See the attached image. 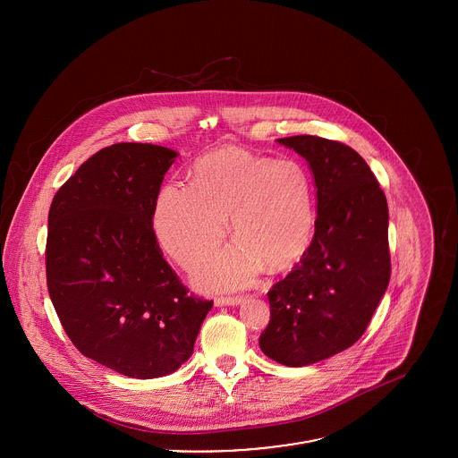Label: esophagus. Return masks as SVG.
<instances>
[{"label":"esophagus","instance_id":"1","mask_svg":"<svg viewBox=\"0 0 458 458\" xmlns=\"http://www.w3.org/2000/svg\"><path fill=\"white\" fill-rule=\"evenodd\" d=\"M243 300H245L243 296H227V298L220 296L215 300V307H234V305L243 303Z\"/></svg>","mask_w":458,"mask_h":458}]
</instances>
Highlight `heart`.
Segmentation results:
<instances>
[{"label": "heart", "mask_w": 458, "mask_h": 458, "mask_svg": "<svg viewBox=\"0 0 458 458\" xmlns=\"http://www.w3.org/2000/svg\"><path fill=\"white\" fill-rule=\"evenodd\" d=\"M236 243L197 271L208 287H245L264 266L282 271L300 261L316 231L314 182L296 158L256 155L220 146L200 157L191 187L169 183L155 202L153 229L162 249L192 269L227 234Z\"/></svg>", "instance_id": "heart-1"}]
</instances>
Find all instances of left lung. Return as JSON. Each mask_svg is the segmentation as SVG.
<instances>
[{
    "label": "left lung",
    "instance_id": "8db88e82",
    "mask_svg": "<svg viewBox=\"0 0 458 458\" xmlns=\"http://www.w3.org/2000/svg\"><path fill=\"white\" fill-rule=\"evenodd\" d=\"M276 140L307 160L318 218L303 258L267 293L259 347L285 367H307L358 342L388 289V202L352 148L316 135Z\"/></svg>",
    "mask_w": 458,
    "mask_h": 458
}]
</instances>
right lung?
<instances>
[{"label":"right lung","instance_id":"add662e5","mask_svg":"<svg viewBox=\"0 0 458 458\" xmlns=\"http://www.w3.org/2000/svg\"><path fill=\"white\" fill-rule=\"evenodd\" d=\"M178 153L120 142L89 157L49 209L47 289L72 344L135 379L178 370L213 301L189 294L153 231L155 202Z\"/></svg>","mask_w":458,"mask_h":458}]
</instances>
